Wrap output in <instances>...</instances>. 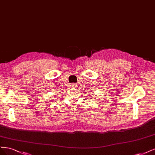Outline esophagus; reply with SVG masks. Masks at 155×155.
<instances>
[{
	"mask_svg": "<svg viewBox=\"0 0 155 155\" xmlns=\"http://www.w3.org/2000/svg\"><path fill=\"white\" fill-rule=\"evenodd\" d=\"M76 86H77L76 84H72L71 87H76Z\"/></svg>",
	"mask_w": 155,
	"mask_h": 155,
	"instance_id": "esophagus-1",
	"label": "esophagus"
}]
</instances>
